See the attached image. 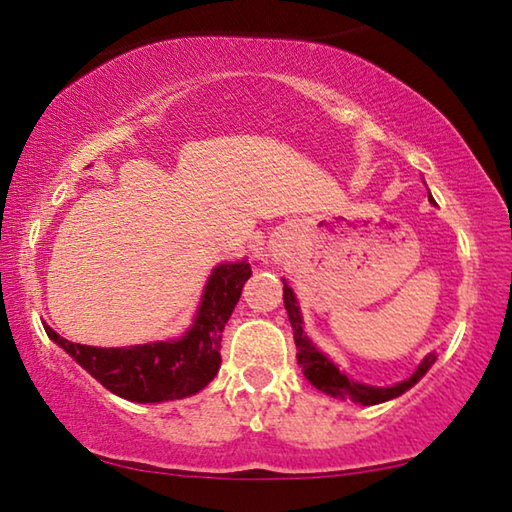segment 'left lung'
<instances>
[{
  "mask_svg": "<svg viewBox=\"0 0 512 512\" xmlns=\"http://www.w3.org/2000/svg\"><path fill=\"white\" fill-rule=\"evenodd\" d=\"M282 299H285V310H287L289 324H292V331H294L296 358H299L303 375L312 386L319 388L322 393L340 395V398H347L352 402L370 407V404L393 400V398H398V395H402L404 391H409V388L414 386L427 370H430V365L437 361V354H434V352L427 354L423 358V363L418 365V370L414 372V375H411L407 381H402V384H395L391 388H375V386L358 384V381L349 379L347 375H342V372L335 368V365L322 352H317V347L312 345V342L308 340V335L303 333V326H301L303 319H301L299 305H296L294 292H292V287L287 285V282H285V287H282Z\"/></svg>",
  "mask_w": 512,
  "mask_h": 512,
  "instance_id": "obj_1",
  "label": "left lung"
}]
</instances>
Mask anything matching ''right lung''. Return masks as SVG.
Listing matches in <instances>:
<instances>
[{"instance_id":"obj_1","label":"right lung","mask_w":512,"mask_h":512,"mask_svg":"<svg viewBox=\"0 0 512 512\" xmlns=\"http://www.w3.org/2000/svg\"><path fill=\"white\" fill-rule=\"evenodd\" d=\"M250 276L248 262L216 266L204 289L200 312L181 340L103 349L68 342L50 326H45V333L119 398L181 400L202 391L218 375L223 329Z\"/></svg>"}]
</instances>
